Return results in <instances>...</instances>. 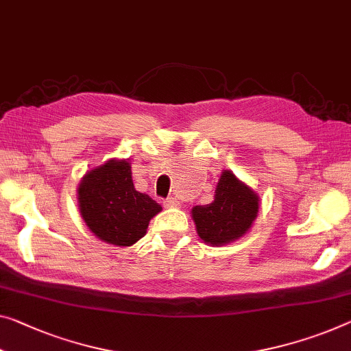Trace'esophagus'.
<instances>
[{
  "mask_svg": "<svg viewBox=\"0 0 351 351\" xmlns=\"http://www.w3.org/2000/svg\"><path fill=\"white\" fill-rule=\"evenodd\" d=\"M163 206H165L166 208H174V207H179V201H177L176 197H169V199H166V201L163 202Z\"/></svg>",
  "mask_w": 351,
  "mask_h": 351,
  "instance_id": "obj_1",
  "label": "esophagus"
}]
</instances>
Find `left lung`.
<instances>
[{
    "label": "left lung",
    "instance_id": "left-lung-1",
    "mask_svg": "<svg viewBox=\"0 0 351 351\" xmlns=\"http://www.w3.org/2000/svg\"><path fill=\"white\" fill-rule=\"evenodd\" d=\"M258 194L232 171H223L213 201L191 208L197 235L210 246H223L241 239L252 228L261 207Z\"/></svg>",
    "mask_w": 351,
    "mask_h": 351
}]
</instances>
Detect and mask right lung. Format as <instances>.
<instances>
[{"instance_id": "obj_1", "label": "right lung", "mask_w": 351, "mask_h": 351, "mask_svg": "<svg viewBox=\"0 0 351 351\" xmlns=\"http://www.w3.org/2000/svg\"><path fill=\"white\" fill-rule=\"evenodd\" d=\"M78 207L88 229L105 243L132 246L147 232L161 206L136 191L128 160L110 158L89 169L77 188Z\"/></svg>"}]
</instances>
